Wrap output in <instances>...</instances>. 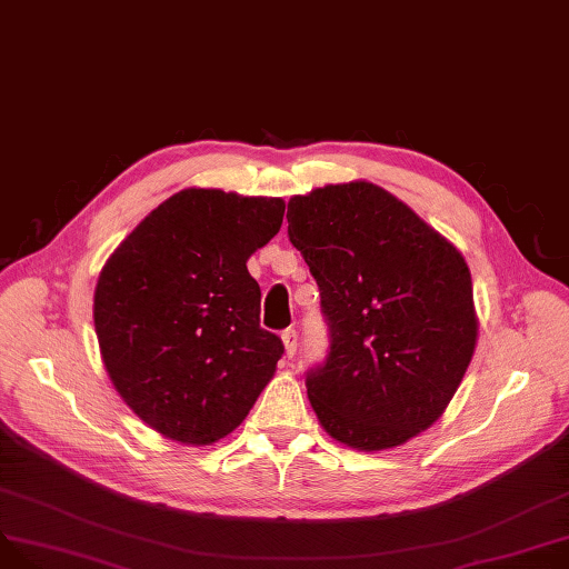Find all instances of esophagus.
<instances>
[{"label":"esophagus","instance_id":"obj_1","mask_svg":"<svg viewBox=\"0 0 569 569\" xmlns=\"http://www.w3.org/2000/svg\"><path fill=\"white\" fill-rule=\"evenodd\" d=\"M281 340H283V347H286V357L292 359V355L298 352V333L292 331V328H286V331L281 333Z\"/></svg>","mask_w":569,"mask_h":569}]
</instances>
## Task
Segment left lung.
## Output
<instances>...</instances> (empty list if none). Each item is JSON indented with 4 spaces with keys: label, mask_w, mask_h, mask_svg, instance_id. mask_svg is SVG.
<instances>
[{
    "label": "left lung",
    "mask_w": 569,
    "mask_h": 569,
    "mask_svg": "<svg viewBox=\"0 0 569 569\" xmlns=\"http://www.w3.org/2000/svg\"><path fill=\"white\" fill-rule=\"evenodd\" d=\"M286 219L331 338L305 378L311 409L352 449L405 445L442 416L472 359L463 254L369 181L290 198Z\"/></svg>",
    "instance_id": "left-lung-1"
}]
</instances>
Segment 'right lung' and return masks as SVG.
<instances>
[{"instance_id":"add662e5","label":"right lung","mask_w":569,"mask_h":569,"mask_svg":"<svg viewBox=\"0 0 569 569\" xmlns=\"http://www.w3.org/2000/svg\"><path fill=\"white\" fill-rule=\"evenodd\" d=\"M281 198L187 189L108 258L94 292L106 371L141 420L184 445L243 423L283 342L260 326L250 254L279 233Z\"/></svg>"}]
</instances>
